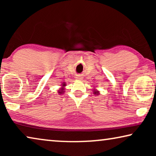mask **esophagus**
I'll return each instance as SVG.
<instances>
[{
  "instance_id": "obj_1",
  "label": "esophagus",
  "mask_w": 156,
  "mask_h": 156,
  "mask_svg": "<svg viewBox=\"0 0 156 156\" xmlns=\"http://www.w3.org/2000/svg\"><path fill=\"white\" fill-rule=\"evenodd\" d=\"M77 79H81V78H77Z\"/></svg>"
}]
</instances>
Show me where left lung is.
<instances>
[{
	"instance_id": "obj_1",
	"label": "left lung",
	"mask_w": 156,
	"mask_h": 156,
	"mask_svg": "<svg viewBox=\"0 0 156 156\" xmlns=\"http://www.w3.org/2000/svg\"><path fill=\"white\" fill-rule=\"evenodd\" d=\"M94 94H95V95H99V91H98V90H97V89H94Z\"/></svg>"
}]
</instances>
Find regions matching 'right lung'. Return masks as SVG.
<instances>
[{
    "instance_id": "right-lung-1",
    "label": "right lung",
    "mask_w": 156,
    "mask_h": 156,
    "mask_svg": "<svg viewBox=\"0 0 156 156\" xmlns=\"http://www.w3.org/2000/svg\"><path fill=\"white\" fill-rule=\"evenodd\" d=\"M66 86V83L63 82L62 84H61V88L58 90V94H62L65 92V87Z\"/></svg>"
}]
</instances>
